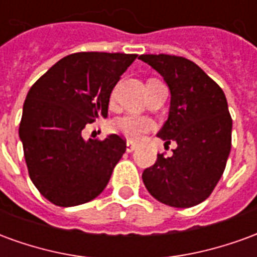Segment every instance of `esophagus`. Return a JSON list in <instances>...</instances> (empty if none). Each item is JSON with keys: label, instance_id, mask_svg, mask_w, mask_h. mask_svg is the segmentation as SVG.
Segmentation results:
<instances>
[{"label": "esophagus", "instance_id": "esophagus-1", "mask_svg": "<svg viewBox=\"0 0 257 257\" xmlns=\"http://www.w3.org/2000/svg\"><path fill=\"white\" fill-rule=\"evenodd\" d=\"M136 147H138V146L135 145V143H132V142H126V151H128V153H132L134 150H136Z\"/></svg>", "mask_w": 257, "mask_h": 257}]
</instances>
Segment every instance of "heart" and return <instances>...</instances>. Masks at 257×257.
I'll list each match as a JSON object with an SVG mask.
<instances>
[{
	"label": "heart",
	"instance_id": "obj_1",
	"mask_svg": "<svg viewBox=\"0 0 257 257\" xmlns=\"http://www.w3.org/2000/svg\"><path fill=\"white\" fill-rule=\"evenodd\" d=\"M154 128V123L150 118L140 117V115H123L118 118L112 123V129L118 135L129 140H139L145 134Z\"/></svg>",
	"mask_w": 257,
	"mask_h": 257
}]
</instances>
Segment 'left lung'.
<instances>
[{"mask_svg": "<svg viewBox=\"0 0 257 257\" xmlns=\"http://www.w3.org/2000/svg\"><path fill=\"white\" fill-rule=\"evenodd\" d=\"M171 90L167 122L157 134L165 146L176 142L172 157L157 156L142 175L149 193L175 208L201 204L213 191L231 150L232 119L219 85L197 64L172 55H142Z\"/></svg>", "mask_w": 257, "mask_h": 257, "instance_id": "left-lung-1", "label": "left lung"}]
</instances>
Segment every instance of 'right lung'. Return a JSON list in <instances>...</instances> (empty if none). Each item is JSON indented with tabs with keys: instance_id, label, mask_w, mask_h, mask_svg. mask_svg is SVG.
Listing matches in <instances>:
<instances>
[{
	"instance_id": "obj_1",
	"label": "right lung",
	"mask_w": 257,
	"mask_h": 257,
	"mask_svg": "<svg viewBox=\"0 0 257 257\" xmlns=\"http://www.w3.org/2000/svg\"><path fill=\"white\" fill-rule=\"evenodd\" d=\"M136 56L73 53L53 64L29 90L19 136L31 182L52 204H85L106 189L126 142L118 135L84 140L82 129L97 117H107L111 90Z\"/></svg>"
}]
</instances>
